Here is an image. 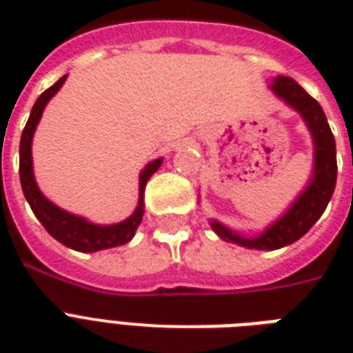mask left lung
<instances>
[{"label":"left lung","mask_w":353,"mask_h":353,"mask_svg":"<svg viewBox=\"0 0 353 353\" xmlns=\"http://www.w3.org/2000/svg\"><path fill=\"white\" fill-rule=\"evenodd\" d=\"M269 90L302 115L306 126L312 132L313 144H315V154H313L315 163H313L312 181L304 188V192L293 201V205L282 218H279L260 236L245 238L231 231L229 227L221 225L220 221L210 220L212 231L220 236L221 240L232 241L247 249H258V251L280 249L306 234L315 225V221L323 216L334 194L335 181H337L335 139L321 104L313 97L307 95L290 77H276L273 84H269Z\"/></svg>","instance_id":"1"}]
</instances>
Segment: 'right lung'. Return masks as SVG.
<instances>
[{
    "mask_svg": "<svg viewBox=\"0 0 353 353\" xmlns=\"http://www.w3.org/2000/svg\"><path fill=\"white\" fill-rule=\"evenodd\" d=\"M65 79H68V74H63L57 84L51 85L49 90H46L38 97V101L34 102L32 112L29 115V121H27V124L23 128V133H21V141H19V181H21L25 199L29 201L30 209H32L36 218L40 220L41 225L46 227V231L65 247H71V249L80 252H95L101 251V249L124 245V243L132 240L135 231H137V227L143 221L144 187H146L150 177L157 172L163 159L152 161L141 172V176H139L137 209L133 210V214L128 220L121 221V223H115V225H95V223H90L85 218L71 214L68 210L60 209L54 203H51L40 192L38 185H36L34 174H32V152H30V144H32V135H34L36 126L40 122L43 108L54 97V93L62 88Z\"/></svg>",
    "mask_w": 353,
    "mask_h": 353,
    "instance_id": "right-lung-1",
    "label": "right lung"
}]
</instances>
